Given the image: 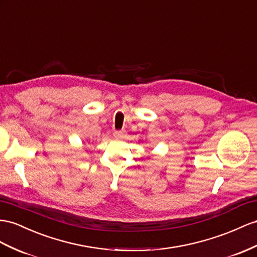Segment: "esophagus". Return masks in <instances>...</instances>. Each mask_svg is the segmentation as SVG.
I'll return each mask as SVG.
<instances>
[{"mask_svg":"<svg viewBox=\"0 0 257 257\" xmlns=\"http://www.w3.org/2000/svg\"><path fill=\"white\" fill-rule=\"evenodd\" d=\"M126 136V131L124 130H116L114 131V137L117 138V139H122Z\"/></svg>","mask_w":257,"mask_h":257,"instance_id":"esophagus-1","label":"esophagus"}]
</instances>
